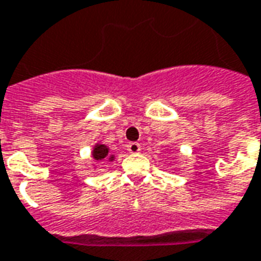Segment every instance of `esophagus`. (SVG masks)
I'll return each instance as SVG.
<instances>
[{"mask_svg":"<svg viewBox=\"0 0 261 261\" xmlns=\"http://www.w3.org/2000/svg\"><path fill=\"white\" fill-rule=\"evenodd\" d=\"M127 150H128L130 153H138L141 150V145L138 142H130V144L127 145Z\"/></svg>","mask_w":261,"mask_h":261,"instance_id":"34e87169","label":"esophagus"}]
</instances>
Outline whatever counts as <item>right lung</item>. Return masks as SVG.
<instances>
[{
	"instance_id": "1",
	"label": "right lung",
	"mask_w": 261,
	"mask_h": 261,
	"mask_svg": "<svg viewBox=\"0 0 261 261\" xmlns=\"http://www.w3.org/2000/svg\"><path fill=\"white\" fill-rule=\"evenodd\" d=\"M91 155L95 162H113L115 160V155L109 153V148L105 144H95Z\"/></svg>"
}]
</instances>
